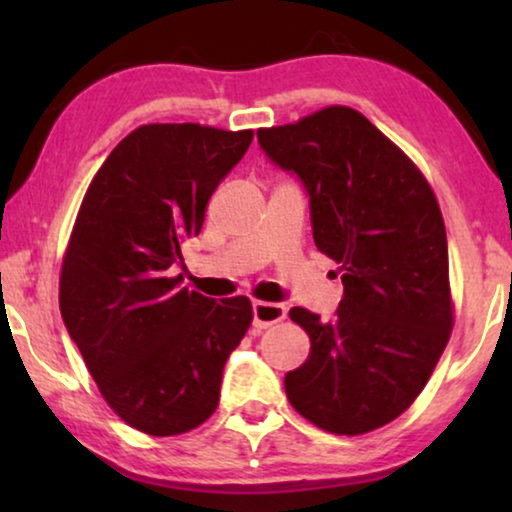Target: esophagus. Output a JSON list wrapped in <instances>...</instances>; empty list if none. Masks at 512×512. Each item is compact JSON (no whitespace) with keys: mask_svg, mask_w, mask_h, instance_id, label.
Returning <instances> with one entry per match:
<instances>
[{"mask_svg":"<svg viewBox=\"0 0 512 512\" xmlns=\"http://www.w3.org/2000/svg\"><path fill=\"white\" fill-rule=\"evenodd\" d=\"M251 310H254L256 331H263V328L277 324V321H282L286 317V307L282 303H261V300H256V303L251 305Z\"/></svg>","mask_w":512,"mask_h":512,"instance_id":"esophagus-1","label":"esophagus"}]
</instances>
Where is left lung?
Here are the masks:
<instances>
[{
	"instance_id": "obj_1",
	"label": "left lung",
	"mask_w": 512,
	"mask_h": 512,
	"mask_svg": "<svg viewBox=\"0 0 512 512\" xmlns=\"http://www.w3.org/2000/svg\"><path fill=\"white\" fill-rule=\"evenodd\" d=\"M265 156L310 198L314 244L342 270L338 317H289L310 356L284 377L293 408L319 429L359 436L419 396L452 331L447 237L431 186L366 116L326 107L258 130Z\"/></svg>"
}]
</instances>
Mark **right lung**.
I'll return each instance as SVG.
<instances>
[{"label":"right lung","mask_w":512,"mask_h":512,"mask_svg":"<svg viewBox=\"0 0 512 512\" xmlns=\"http://www.w3.org/2000/svg\"><path fill=\"white\" fill-rule=\"evenodd\" d=\"M251 139L198 123L142 125L109 153L76 216L62 321L104 401L149 436L212 417L223 366L254 317L249 298H205L170 275Z\"/></svg>","instance_id":"right-lung-1"}]
</instances>
